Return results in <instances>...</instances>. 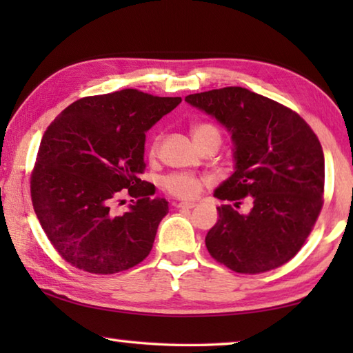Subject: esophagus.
I'll return each mask as SVG.
<instances>
[{"instance_id":"34e87169","label":"esophagus","mask_w":353,"mask_h":353,"mask_svg":"<svg viewBox=\"0 0 353 353\" xmlns=\"http://www.w3.org/2000/svg\"><path fill=\"white\" fill-rule=\"evenodd\" d=\"M177 208H194L196 204L194 202H179V204H176Z\"/></svg>"}]
</instances>
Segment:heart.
<instances>
[{
  "label": "heart",
  "instance_id": "1",
  "mask_svg": "<svg viewBox=\"0 0 353 353\" xmlns=\"http://www.w3.org/2000/svg\"><path fill=\"white\" fill-rule=\"evenodd\" d=\"M191 137H193L196 146L199 148L202 143H205L207 140L219 141L221 130L214 123L201 121L191 126ZM160 143H162V134H155L152 137L151 143H149V155H151V157L157 155ZM207 183H208V179L187 174V172H171V174L165 176L162 179V188L166 191V193L183 201H191L198 198Z\"/></svg>",
  "mask_w": 353,
  "mask_h": 353
}]
</instances>
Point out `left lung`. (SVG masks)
I'll use <instances>...</instances> for the list:
<instances>
[{
    "mask_svg": "<svg viewBox=\"0 0 353 353\" xmlns=\"http://www.w3.org/2000/svg\"><path fill=\"white\" fill-rule=\"evenodd\" d=\"M188 104L218 119L235 145V172L214 191L218 207L205 236L214 260L240 274L288 263L312 234L324 205V152L305 119L243 87L188 94ZM244 197L251 212L237 208Z\"/></svg>",
    "mask_w": 353,
    "mask_h": 353,
    "instance_id": "8db88e82",
    "label": "left lung"
}]
</instances>
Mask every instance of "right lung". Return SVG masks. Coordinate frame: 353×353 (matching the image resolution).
Returning a JSON list of instances; mask_svg holds the SVG:
<instances>
[{
  "label": "right lung",
  "mask_w": 353,
  "mask_h": 353,
  "mask_svg": "<svg viewBox=\"0 0 353 353\" xmlns=\"http://www.w3.org/2000/svg\"><path fill=\"white\" fill-rule=\"evenodd\" d=\"M135 88L85 97L45 130L31 172L34 212L59 255L90 274L130 270L151 252L168 202L151 198L146 130L181 104ZM133 205L117 215L119 194Z\"/></svg>",
  "instance_id": "add662e5"
}]
</instances>
